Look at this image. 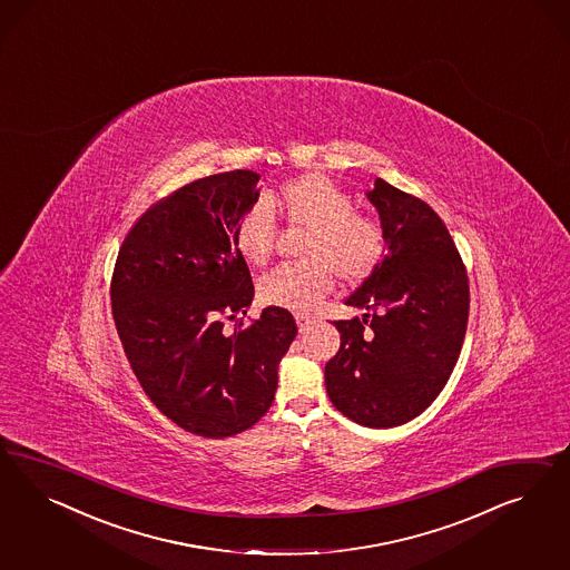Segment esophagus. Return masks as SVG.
<instances>
[{"label":"esophagus","instance_id":"esophagus-1","mask_svg":"<svg viewBox=\"0 0 570 570\" xmlns=\"http://www.w3.org/2000/svg\"><path fill=\"white\" fill-rule=\"evenodd\" d=\"M294 320H296V326H298V330L301 332H305V330H309L311 324L315 322L311 315H307V313H296L294 315Z\"/></svg>","mask_w":570,"mask_h":570}]
</instances>
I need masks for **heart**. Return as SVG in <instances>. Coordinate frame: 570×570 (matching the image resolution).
I'll use <instances>...</instances> for the list:
<instances>
[{
	"label": "heart",
	"mask_w": 570,
	"mask_h": 570,
	"mask_svg": "<svg viewBox=\"0 0 570 570\" xmlns=\"http://www.w3.org/2000/svg\"><path fill=\"white\" fill-rule=\"evenodd\" d=\"M273 205L294 225H307L305 263L279 265L263 276V301L284 309H315L334 286V274L362 282L384 255V232L376 219L353 208V198L322 173H307L284 184ZM274 208L259 200L242 213L236 246L250 265H265L276 248Z\"/></svg>",
	"instance_id": "b5f03b06"
}]
</instances>
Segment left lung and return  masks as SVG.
Segmentation results:
<instances>
[{
	"label": "left lung",
	"mask_w": 570,
	"mask_h": 570,
	"mask_svg": "<svg viewBox=\"0 0 570 570\" xmlns=\"http://www.w3.org/2000/svg\"><path fill=\"white\" fill-rule=\"evenodd\" d=\"M379 210L384 255L345 301L360 317L334 322L341 348L326 363L334 407L367 429L422 414L460 357L468 324V276L441 217L384 179L365 191Z\"/></svg>",
	"instance_id": "left-lung-1"
}]
</instances>
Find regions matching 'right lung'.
Returning <instances> with one entry per match:
<instances>
[{"instance_id":"add662e5","label":"right lung","mask_w":570,"mask_h":570,"mask_svg":"<svg viewBox=\"0 0 570 570\" xmlns=\"http://www.w3.org/2000/svg\"><path fill=\"white\" fill-rule=\"evenodd\" d=\"M257 181L255 171L219 173L173 191L129 229L112 276L115 324L144 393L207 439L234 436L267 414L296 336L282 307H265L250 326L238 322L255 288L236 225L259 200ZM224 316L237 320L232 333Z\"/></svg>"}]
</instances>
